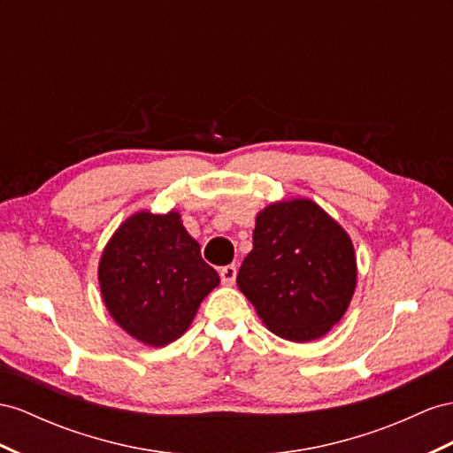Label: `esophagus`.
I'll return each instance as SVG.
<instances>
[{"label": "esophagus", "instance_id": "34e87169", "mask_svg": "<svg viewBox=\"0 0 453 453\" xmlns=\"http://www.w3.org/2000/svg\"><path fill=\"white\" fill-rule=\"evenodd\" d=\"M219 277H222V283L224 285H234L235 283V277H237V268L234 264L224 265L222 270H219Z\"/></svg>", "mask_w": 453, "mask_h": 453}]
</instances>
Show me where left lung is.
Instances as JSON below:
<instances>
[{"label":"left lung","instance_id":"obj_1","mask_svg":"<svg viewBox=\"0 0 453 453\" xmlns=\"http://www.w3.org/2000/svg\"><path fill=\"white\" fill-rule=\"evenodd\" d=\"M357 265L344 227L310 199L272 203L257 214L239 291L277 337L310 342L350 306Z\"/></svg>","mask_w":453,"mask_h":453}]
</instances>
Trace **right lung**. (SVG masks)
<instances>
[{
  "instance_id": "add662e5",
  "label": "right lung",
  "mask_w": 453,
  "mask_h": 453,
  "mask_svg": "<svg viewBox=\"0 0 453 453\" xmlns=\"http://www.w3.org/2000/svg\"><path fill=\"white\" fill-rule=\"evenodd\" d=\"M218 285V272L201 258V245L176 211L126 218L99 260V288L111 318L155 348L180 339Z\"/></svg>"
}]
</instances>
